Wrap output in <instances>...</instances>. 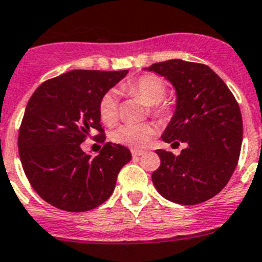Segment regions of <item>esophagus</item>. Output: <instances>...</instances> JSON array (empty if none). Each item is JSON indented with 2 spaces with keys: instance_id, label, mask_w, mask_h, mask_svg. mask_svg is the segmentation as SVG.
<instances>
[{
  "instance_id": "34e87169",
  "label": "esophagus",
  "mask_w": 262,
  "mask_h": 262,
  "mask_svg": "<svg viewBox=\"0 0 262 262\" xmlns=\"http://www.w3.org/2000/svg\"><path fill=\"white\" fill-rule=\"evenodd\" d=\"M131 153H133V157H140V156H143L145 152H144V150L133 149V150H131Z\"/></svg>"
}]
</instances>
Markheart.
<instances>
[{
  "mask_svg": "<svg viewBox=\"0 0 262 262\" xmlns=\"http://www.w3.org/2000/svg\"><path fill=\"white\" fill-rule=\"evenodd\" d=\"M124 90L129 95L140 98L144 104L149 105V109L156 117L161 119L169 118L171 107L164 102L166 95V84L164 79L155 74H144L134 79L124 85ZM98 114L105 124H113L117 122L119 114L118 97L115 91H107L102 95L98 104ZM156 134L153 123L144 122L138 124H121L110 133V140L124 147L139 148L145 147Z\"/></svg>",
  "mask_w": 262,
  "mask_h": 262,
  "instance_id": "1",
  "label": "heart"
}]
</instances>
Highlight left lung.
Instances as JSON below:
<instances>
[{
	"instance_id": "obj_1",
	"label": "left lung",
	"mask_w": 262,
	"mask_h": 262,
	"mask_svg": "<svg viewBox=\"0 0 262 262\" xmlns=\"http://www.w3.org/2000/svg\"><path fill=\"white\" fill-rule=\"evenodd\" d=\"M148 70L165 76L177 90V109L162 140L186 144L181 155L157 149L161 165L152 174L167 200L195 205L220 193L239 161L243 121L231 91L209 66L170 59Z\"/></svg>"
}]
</instances>
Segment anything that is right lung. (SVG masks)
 Masks as SVG:
<instances>
[{
  "label": "right lung",
  "mask_w": 262,
  "mask_h": 262,
  "mask_svg": "<svg viewBox=\"0 0 262 262\" xmlns=\"http://www.w3.org/2000/svg\"><path fill=\"white\" fill-rule=\"evenodd\" d=\"M127 70H73L48 79L33 92L19 127L21 166L38 196L66 212H87L110 198L128 148L106 143L91 157L80 144L104 143L98 104Z\"/></svg>",
  "instance_id": "obj_1"
}]
</instances>
